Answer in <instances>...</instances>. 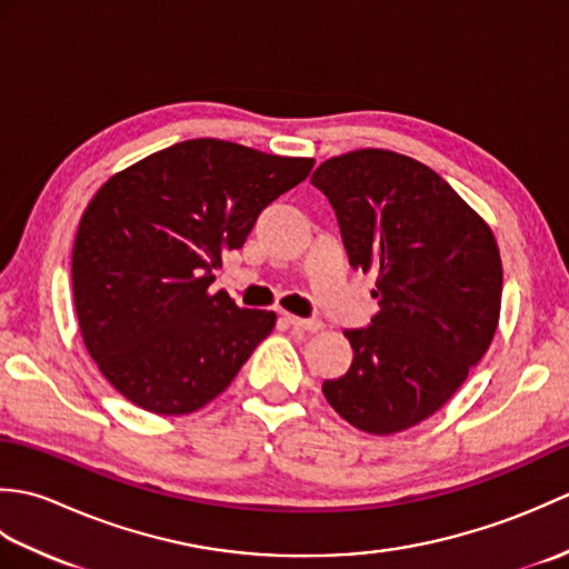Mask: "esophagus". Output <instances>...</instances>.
I'll use <instances>...</instances> for the list:
<instances>
[{
	"label": "esophagus",
	"mask_w": 569,
	"mask_h": 569,
	"mask_svg": "<svg viewBox=\"0 0 569 569\" xmlns=\"http://www.w3.org/2000/svg\"><path fill=\"white\" fill-rule=\"evenodd\" d=\"M286 322L293 325L296 330H303V332H320L322 330V320L320 318H296V316H286Z\"/></svg>",
	"instance_id": "1"
}]
</instances>
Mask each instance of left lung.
Here are the masks:
<instances>
[{"label":"left lung","instance_id":"obj_1","mask_svg":"<svg viewBox=\"0 0 569 569\" xmlns=\"http://www.w3.org/2000/svg\"><path fill=\"white\" fill-rule=\"evenodd\" d=\"M349 263L377 273L381 310L345 330L352 367L322 383L355 428L391 435L442 408L499 325L501 257L489 224L432 168L361 149L320 163Z\"/></svg>","mask_w":569,"mask_h":569}]
</instances>
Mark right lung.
I'll return each mask as SVG.
<instances>
[{
    "instance_id": "obj_1",
    "label": "right lung",
    "mask_w": 569,
    "mask_h": 569,
    "mask_svg": "<svg viewBox=\"0 0 569 569\" xmlns=\"http://www.w3.org/2000/svg\"><path fill=\"white\" fill-rule=\"evenodd\" d=\"M312 163L192 139L98 190L72 247V296L84 347L131 403L159 416L192 413L271 335L276 312L210 293L212 271Z\"/></svg>"
}]
</instances>
